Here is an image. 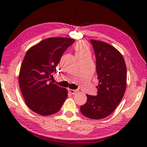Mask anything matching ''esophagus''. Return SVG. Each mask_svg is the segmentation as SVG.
Returning <instances> with one entry per match:
<instances>
[{"label":"esophagus","instance_id":"34e87169","mask_svg":"<svg viewBox=\"0 0 147 147\" xmlns=\"http://www.w3.org/2000/svg\"><path fill=\"white\" fill-rule=\"evenodd\" d=\"M69 92L71 94H76L77 92H78V90H76V89H69Z\"/></svg>","mask_w":147,"mask_h":147}]
</instances>
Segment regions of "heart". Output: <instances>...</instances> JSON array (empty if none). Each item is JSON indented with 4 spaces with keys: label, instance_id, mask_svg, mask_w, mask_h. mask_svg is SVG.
I'll list each match as a JSON object with an SVG mask.
<instances>
[{
    "label": "heart",
    "instance_id": "obj_1",
    "mask_svg": "<svg viewBox=\"0 0 147 147\" xmlns=\"http://www.w3.org/2000/svg\"><path fill=\"white\" fill-rule=\"evenodd\" d=\"M75 50L76 54L88 53V47L86 42L81 41L77 43L75 46Z\"/></svg>",
    "mask_w": 147,
    "mask_h": 147
}]
</instances>
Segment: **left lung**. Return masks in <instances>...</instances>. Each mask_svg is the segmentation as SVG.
<instances>
[{
	"label": "left lung",
	"instance_id": "left-lung-1",
	"mask_svg": "<svg viewBox=\"0 0 147 147\" xmlns=\"http://www.w3.org/2000/svg\"><path fill=\"white\" fill-rule=\"evenodd\" d=\"M99 80L97 94L87 96L80 111L86 117L101 119L113 112L120 103L126 87V67L122 54L105 42L91 39Z\"/></svg>",
	"mask_w": 147,
	"mask_h": 147
}]
</instances>
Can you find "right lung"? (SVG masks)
<instances>
[{"label":"right lung","mask_w":147,"mask_h":147,"mask_svg":"<svg viewBox=\"0 0 147 147\" xmlns=\"http://www.w3.org/2000/svg\"><path fill=\"white\" fill-rule=\"evenodd\" d=\"M74 41L68 38H50L27 51L19 83L27 106L36 113L47 116L57 113L67 97L65 88L50 80L64 52Z\"/></svg>","instance_id":"1"}]
</instances>
